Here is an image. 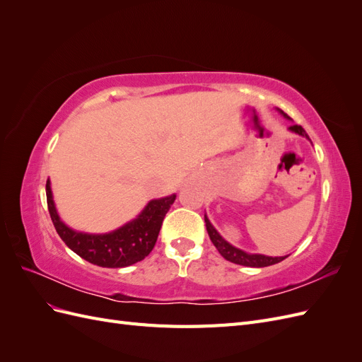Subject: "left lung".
<instances>
[{"instance_id":"left-lung-1","label":"left lung","mask_w":362,"mask_h":362,"mask_svg":"<svg viewBox=\"0 0 362 362\" xmlns=\"http://www.w3.org/2000/svg\"><path fill=\"white\" fill-rule=\"evenodd\" d=\"M286 117H288V116L286 115ZM290 129L294 131V133L310 139V136L306 134V131L300 125H291ZM205 226H206L208 235H210L213 245L218 250V254H221L225 259L234 262V264L247 266V267H267L272 264H276V262H281L282 259L287 258V257H266V255H257V254H246V252L231 246L226 242V240H223L221 237V234H218L213 228V225L210 223V221H208L206 217H205Z\"/></svg>"}]
</instances>
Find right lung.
<instances>
[{"mask_svg":"<svg viewBox=\"0 0 362 362\" xmlns=\"http://www.w3.org/2000/svg\"><path fill=\"white\" fill-rule=\"evenodd\" d=\"M177 196L151 201L133 222L108 234H83L64 225L52 202L49 181H47V204L57 234L69 249L86 261L100 267H127L141 261L154 249L163 218Z\"/></svg>","mask_w":362,"mask_h":362,"instance_id":"right-lung-1","label":"right lung"}]
</instances>
